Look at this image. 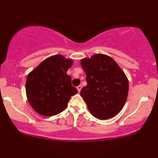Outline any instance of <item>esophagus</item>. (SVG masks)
<instances>
[{
  "mask_svg": "<svg viewBox=\"0 0 158 158\" xmlns=\"http://www.w3.org/2000/svg\"><path fill=\"white\" fill-rule=\"evenodd\" d=\"M81 88H82V86H81V85H79V86H77V90H78V92H80V91H81Z\"/></svg>",
  "mask_w": 158,
  "mask_h": 158,
  "instance_id": "34e87169",
  "label": "esophagus"
}]
</instances>
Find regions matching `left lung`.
Wrapping results in <instances>:
<instances>
[{
	"mask_svg": "<svg viewBox=\"0 0 158 158\" xmlns=\"http://www.w3.org/2000/svg\"><path fill=\"white\" fill-rule=\"evenodd\" d=\"M81 65L87 85L81 89L80 95L89 110L102 120L114 117L127 98L129 82L124 72L112 57L102 54L84 58Z\"/></svg>",
	"mask_w": 158,
	"mask_h": 158,
	"instance_id": "1",
	"label": "left lung"
}]
</instances>
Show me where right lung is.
<instances>
[{"label": "right lung", "instance_id": "add662e5", "mask_svg": "<svg viewBox=\"0 0 158 158\" xmlns=\"http://www.w3.org/2000/svg\"><path fill=\"white\" fill-rule=\"evenodd\" d=\"M73 60L61 54L44 59L28 74L26 92L34 110L43 116H54L63 112L71 97L78 91L72 85L66 72Z\"/></svg>", "mask_w": 158, "mask_h": 158}]
</instances>
